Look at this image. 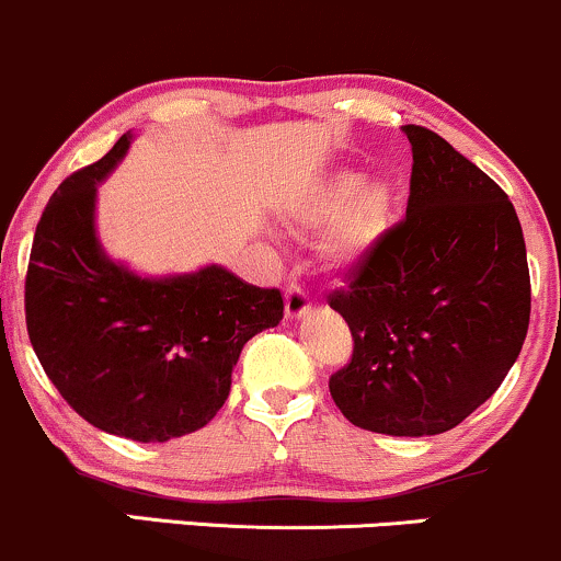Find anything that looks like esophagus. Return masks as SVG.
<instances>
[{"label":"esophagus","instance_id":"1","mask_svg":"<svg viewBox=\"0 0 561 561\" xmlns=\"http://www.w3.org/2000/svg\"><path fill=\"white\" fill-rule=\"evenodd\" d=\"M308 308H311V300H308L306 289H302L298 282L287 285V289H285V311H287V317L289 319L306 317Z\"/></svg>","mask_w":561,"mask_h":561}]
</instances>
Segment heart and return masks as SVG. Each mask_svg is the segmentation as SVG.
I'll return each mask as SVG.
<instances>
[{"mask_svg": "<svg viewBox=\"0 0 561 561\" xmlns=\"http://www.w3.org/2000/svg\"><path fill=\"white\" fill-rule=\"evenodd\" d=\"M392 203L396 197L385 179H366L356 169H334L313 184L300 214L311 224L337 221L330 253L334 261L353 263L369 253L390 224Z\"/></svg>", "mask_w": 561, "mask_h": 561, "instance_id": "1", "label": "heart"}]
</instances>
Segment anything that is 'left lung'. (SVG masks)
<instances>
[{"label": "left lung", "instance_id": "left-lung-1", "mask_svg": "<svg viewBox=\"0 0 561 561\" xmlns=\"http://www.w3.org/2000/svg\"><path fill=\"white\" fill-rule=\"evenodd\" d=\"M403 134L405 218L330 295L353 334L330 392L356 427L422 437L454 430L504 382L530 324V272L506 192L430 128Z\"/></svg>", "mask_w": 561, "mask_h": 561}]
</instances>
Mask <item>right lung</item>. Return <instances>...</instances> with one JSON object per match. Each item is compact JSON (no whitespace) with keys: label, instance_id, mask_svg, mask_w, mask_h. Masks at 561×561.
<instances>
[{"label":"right lung","instance_id":"obj_1","mask_svg":"<svg viewBox=\"0 0 561 561\" xmlns=\"http://www.w3.org/2000/svg\"><path fill=\"white\" fill-rule=\"evenodd\" d=\"M131 145L70 173L36 224L25 327L47 377L94 427L165 443L205 427L229 398L244 343L285 317L279 289L224 266L150 279L96 240V184Z\"/></svg>","mask_w":561,"mask_h":561}]
</instances>
